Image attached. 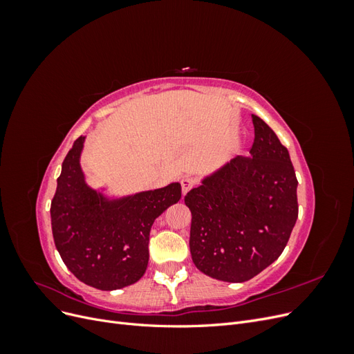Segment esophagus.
Masks as SVG:
<instances>
[{
  "instance_id": "obj_1",
  "label": "esophagus",
  "mask_w": 354,
  "mask_h": 354,
  "mask_svg": "<svg viewBox=\"0 0 354 354\" xmlns=\"http://www.w3.org/2000/svg\"><path fill=\"white\" fill-rule=\"evenodd\" d=\"M195 185H196L195 178H192V177L181 178V190H183V195H186L192 187H195Z\"/></svg>"
}]
</instances>
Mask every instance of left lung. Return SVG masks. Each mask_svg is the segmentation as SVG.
<instances>
[{
	"mask_svg": "<svg viewBox=\"0 0 354 354\" xmlns=\"http://www.w3.org/2000/svg\"><path fill=\"white\" fill-rule=\"evenodd\" d=\"M251 156H236L192 189L190 254L214 279L245 282L282 254L298 217L297 177L288 149L252 115Z\"/></svg>",
	"mask_w": 354,
	"mask_h": 354,
	"instance_id": "8db88e82",
	"label": "left lung"
}]
</instances>
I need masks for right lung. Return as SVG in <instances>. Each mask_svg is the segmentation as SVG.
I'll list each match as a JSON object with an SVG mask.
<instances>
[{
  "mask_svg": "<svg viewBox=\"0 0 354 354\" xmlns=\"http://www.w3.org/2000/svg\"><path fill=\"white\" fill-rule=\"evenodd\" d=\"M78 137L62 164L51 201V229L68 269L84 283L112 291L136 283L149 261L152 224L181 198L180 183L118 199L85 183Z\"/></svg>",
  "mask_w": 354,
  "mask_h": 354,
  "instance_id": "obj_1",
  "label": "right lung"
}]
</instances>
